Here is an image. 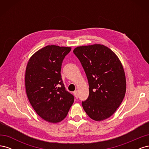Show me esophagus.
I'll use <instances>...</instances> for the list:
<instances>
[{"label": "esophagus", "mask_w": 149, "mask_h": 149, "mask_svg": "<svg viewBox=\"0 0 149 149\" xmlns=\"http://www.w3.org/2000/svg\"><path fill=\"white\" fill-rule=\"evenodd\" d=\"M73 94H74V97H75L76 99H78V91H74Z\"/></svg>", "instance_id": "obj_1"}]
</instances>
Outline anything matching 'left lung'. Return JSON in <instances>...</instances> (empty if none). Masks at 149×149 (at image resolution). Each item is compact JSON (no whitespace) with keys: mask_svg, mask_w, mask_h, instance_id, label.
<instances>
[{"mask_svg":"<svg viewBox=\"0 0 149 149\" xmlns=\"http://www.w3.org/2000/svg\"><path fill=\"white\" fill-rule=\"evenodd\" d=\"M86 74L89 94L82 106L90 118L105 120L123 102L126 91L124 68L118 56L101 44L80 46L73 50Z\"/></svg>","mask_w":149,"mask_h":149,"instance_id":"left-lung-1","label":"left lung"}]
</instances>
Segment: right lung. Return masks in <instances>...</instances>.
Masks as SVG:
<instances>
[{
  "label": "right lung",
  "mask_w": 149,
  "mask_h": 149,
  "mask_svg": "<svg viewBox=\"0 0 149 149\" xmlns=\"http://www.w3.org/2000/svg\"><path fill=\"white\" fill-rule=\"evenodd\" d=\"M71 47L48 45L36 52L25 70V89L30 104L43 120L60 123L67 116L74 97L66 91L61 63Z\"/></svg>",
  "instance_id": "1"
}]
</instances>
